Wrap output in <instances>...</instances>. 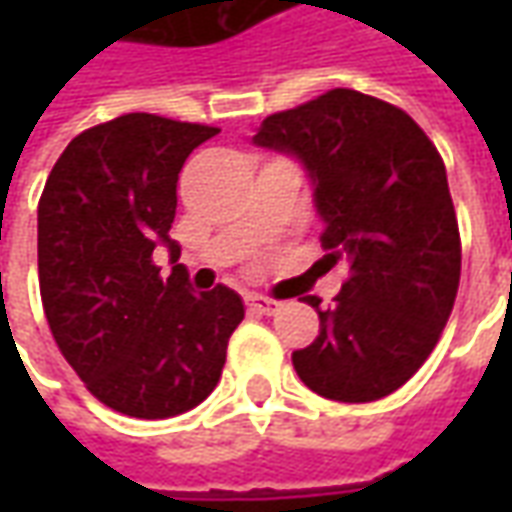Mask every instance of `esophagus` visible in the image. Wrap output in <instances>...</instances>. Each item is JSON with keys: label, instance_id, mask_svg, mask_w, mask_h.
<instances>
[{"label": "esophagus", "instance_id": "esophagus-1", "mask_svg": "<svg viewBox=\"0 0 512 512\" xmlns=\"http://www.w3.org/2000/svg\"><path fill=\"white\" fill-rule=\"evenodd\" d=\"M246 304H249V310L257 312V315H274L279 312V301L268 299V296H246Z\"/></svg>", "mask_w": 512, "mask_h": 512}]
</instances>
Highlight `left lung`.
I'll use <instances>...</instances> for the list:
<instances>
[{
	"mask_svg": "<svg viewBox=\"0 0 512 512\" xmlns=\"http://www.w3.org/2000/svg\"><path fill=\"white\" fill-rule=\"evenodd\" d=\"M257 147L296 158L321 216L326 260L348 268L321 334L293 351L312 392L340 403L392 395L417 373L450 318L461 235L447 169L425 131L397 106L329 90L266 117Z\"/></svg>",
	"mask_w": 512,
	"mask_h": 512,
	"instance_id": "8db88e82",
	"label": "left lung"
}]
</instances>
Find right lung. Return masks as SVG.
Listing matches in <instances>:
<instances>
[{
	"label": "right lung",
	"mask_w": 512,
	"mask_h": 512,
	"mask_svg": "<svg viewBox=\"0 0 512 512\" xmlns=\"http://www.w3.org/2000/svg\"><path fill=\"white\" fill-rule=\"evenodd\" d=\"M219 128L123 115L71 139L38 205L40 299L62 356L104 406L178 417L219 384L244 321L235 290L194 293L169 238L178 175ZM167 245V280L152 252Z\"/></svg>",
	"instance_id": "add662e5"
}]
</instances>
